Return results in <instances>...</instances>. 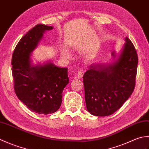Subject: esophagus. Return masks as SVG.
Returning a JSON list of instances; mask_svg holds the SVG:
<instances>
[{"instance_id": "1", "label": "esophagus", "mask_w": 149, "mask_h": 149, "mask_svg": "<svg viewBox=\"0 0 149 149\" xmlns=\"http://www.w3.org/2000/svg\"><path fill=\"white\" fill-rule=\"evenodd\" d=\"M83 75H84V72L81 71V70H79L77 72V77L78 78H82L83 77Z\"/></svg>"}]
</instances>
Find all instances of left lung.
Instances as JSON below:
<instances>
[{"label":"left lung","mask_w":149,"mask_h":149,"mask_svg":"<svg viewBox=\"0 0 149 149\" xmlns=\"http://www.w3.org/2000/svg\"><path fill=\"white\" fill-rule=\"evenodd\" d=\"M125 41L116 61L107 65H91L84 74L85 102L91 115L98 116L112 115L133 92L138 54L127 37Z\"/></svg>","instance_id":"1"}]
</instances>
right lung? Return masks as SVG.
Segmentation results:
<instances>
[{
	"label": "right lung",
	"instance_id": "1",
	"mask_svg": "<svg viewBox=\"0 0 149 149\" xmlns=\"http://www.w3.org/2000/svg\"><path fill=\"white\" fill-rule=\"evenodd\" d=\"M53 27L38 24L22 38L13 53L11 65L14 90L19 100L38 114L53 113L62 102V93L68 84V68L52 63L33 66L31 54L45 31Z\"/></svg>",
	"mask_w": 149,
	"mask_h": 149
}]
</instances>
